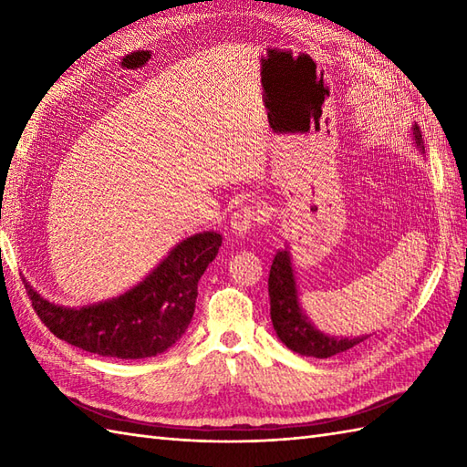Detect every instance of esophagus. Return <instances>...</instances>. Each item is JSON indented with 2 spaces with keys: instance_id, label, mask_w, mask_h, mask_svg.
Segmentation results:
<instances>
[{
  "instance_id": "1",
  "label": "esophagus",
  "mask_w": 467,
  "mask_h": 467,
  "mask_svg": "<svg viewBox=\"0 0 467 467\" xmlns=\"http://www.w3.org/2000/svg\"><path fill=\"white\" fill-rule=\"evenodd\" d=\"M266 223V213L259 204H244L236 208L231 216V228L234 234H246L254 224H265Z\"/></svg>"
}]
</instances>
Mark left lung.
<instances>
[{"label": "left lung", "instance_id": "1", "mask_svg": "<svg viewBox=\"0 0 467 467\" xmlns=\"http://www.w3.org/2000/svg\"><path fill=\"white\" fill-rule=\"evenodd\" d=\"M413 136L415 144L425 150L418 124L413 126ZM269 299L275 331L279 335V339L295 353L327 359V357L343 353L367 339V337H355V339H347L345 337V339H339V337H329L315 329L311 321L305 317L299 305V296H296L289 251H279L275 254L269 273Z\"/></svg>", "mask_w": 467, "mask_h": 467}]
</instances>
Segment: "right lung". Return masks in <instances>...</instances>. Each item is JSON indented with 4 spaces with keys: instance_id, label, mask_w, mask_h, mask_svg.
Here are the masks:
<instances>
[{
    "instance_id": "obj_1",
    "label": "right lung",
    "mask_w": 467,
    "mask_h": 467,
    "mask_svg": "<svg viewBox=\"0 0 467 467\" xmlns=\"http://www.w3.org/2000/svg\"><path fill=\"white\" fill-rule=\"evenodd\" d=\"M221 244L223 236L213 231L188 236L130 291L80 309L49 303L27 283L26 291L57 339L102 357L144 359L164 353L184 335L194 313L198 281Z\"/></svg>"
}]
</instances>
